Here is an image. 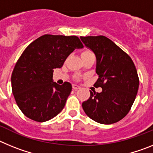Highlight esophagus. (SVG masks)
I'll return each instance as SVG.
<instances>
[{"label":"esophagus","mask_w":153,"mask_h":153,"mask_svg":"<svg viewBox=\"0 0 153 153\" xmlns=\"http://www.w3.org/2000/svg\"><path fill=\"white\" fill-rule=\"evenodd\" d=\"M79 88H80V86H79L78 85H76V84L73 85V90H75V91H76V90H79Z\"/></svg>","instance_id":"esophagus-1"}]
</instances>
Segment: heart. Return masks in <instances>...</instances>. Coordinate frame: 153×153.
<instances>
[{
	"mask_svg": "<svg viewBox=\"0 0 153 153\" xmlns=\"http://www.w3.org/2000/svg\"><path fill=\"white\" fill-rule=\"evenodd\" d=\"M90 53H92L91 51H83V53H82V55L90 54Z\"/></svg>",
	"mask_w": 153,
	"mask_h": 153,
	"instance_id": "1",
	"label": "heart"
}]
</instances>
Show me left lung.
I'll list each match as a JSON object with an SVG mask.
<instances>
[{"label": "left lung", "mask_w": 153, "mask_h": 153, "mask_svg": "<svg viewBox=\"0 0 153 153\" xmlns=\"http://www.w3.org/2000/svg\"><path fill=\"white\" fill-rule=\"evenodd\" d=\"M97 57L96 86L101 93L90 91L82 106L90 119L101 124H112L126 117L139 89L137 70L132 59L111 40L104 36H80Z\"/></svg>", "instance_id": "left-lung-1"}]
</instances>
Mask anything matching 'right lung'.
Here are the masks:
<instances>
[{
	"label": "right lung",
	"mask_w": 153,
	"mask_h": 153,
	"mask_svg": "<svg viewBox=\"0 0 153 153\" xmlns=\"http://www.w3.org/2000/svg\"><path fill=\"white\" fill-rule=\"evenodd\" d=\"M83 47L77 36L45 34L24 50L12 73L11 86L17 106L27 117L43 123L62 111L72 85L53 82V73L63 67L74 50Z\"/></svg>",
	"instance_id": "add662e5"
}]
</instances>
